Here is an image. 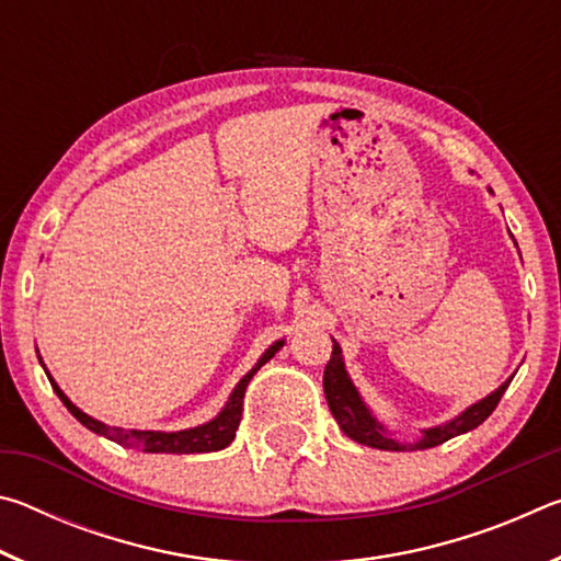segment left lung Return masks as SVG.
<instances>
[{
	"label": "left lung",
	"mask_w": 561,
	"mask_h": 561,
	"mask_svg": "<svg viewBox=\"0 0 561 561\" xmlns=\"http://www.w3.org/2000/svg\"><path fill=\"white\" fill-rule=\"evenodd\" d=\"M507 386L510 381L502 383L495 393H490L488 398H482V401L470 405L468 411H462L458 417H453L450 423H443V425H435V428L423 431V438L417 443H398L388 435L383 425L376 421L374 413L366 408V403L360 401L356 386L351 383V378L346 374L344 356H341V346L336 341H334V351H331L329 364L324 368L327 403L331 408V415L336 417L339 428L344 431L351 440L368 445V448H378V450H425L455 438V435H462L472 428H478V425L485 421L492 411H495L502 393L507 391Z\"/></svg>",
	"instance_id": "1"
}]
</instances>
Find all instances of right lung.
<instances>
[{
	"mask_svg": "<svg viewBox=\"0 0 561 561\" xmlns=\"http://www.w3.org/2000/svg\"><path fill=\"white\" fill-rule=\"evenodd\" d=\"M284 341H277V344L270 346L264 351L262 358L254 364V368L250 374H247L240 383L234 386V391L230 396V401L225 403V408L217 417H213L210 423L205 425H197V428H187V431H178V433H160V431H121V428H111V425H103L101 421H93L91 415H87L83 411H79L69 398L64 396V391L59 386H56L54 378L49 376V381L54 386L56 396L61 398L64 405L69 408V413L79 421L81 425H87L89 431L103 435V438H108L113 443L123 445V448H136V450H144V453H175V455H187V453H215V450H222L227 448L234 440V433L240 428V421H242V398L247 391V383L252 381V376L260 371V368L267 364V360L277 354L279 346ZM42 360V358H39ZM44 366V364H42ZM46 371V368H44Z\"/></svg>",
	"mask_w": 561,
	"mask_h": 561,
	"instance_id": "right-lung-1",
	"label": "right lung"
}]
</instances>
